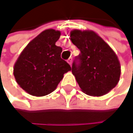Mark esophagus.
I'll list each match as a JSON object with an SVG mask.
<instances>
[{
  "mask_svg": "<svg viewBox=\"0 0 133 133\" xmlns=\"http://www.w3.org/2000/svg\"><path fill=\"white\" fill-rule=\"evenodd\" d=\"M67 62H68L70 65H72V58H69V59H68V60H67Z\"/></svg>",
  "mask_w": 133,
  "mask_h": 133,
  "instance_id": "obj_1",
  "label": "esophagus"
}]
</instances>
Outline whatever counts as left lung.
<instances>
[{"instance_id": "obj_1", "label": "left lung", "mask_w": 133, "mask_h": 133, "mask_svg": "<svg viewBox=\"0 0 133 133\" xmlns=\"http://www.w3.org/2000/svg\"><path fill=\"white\" fill-rule=\"evenodd\" d=\"M72 42L80 50L73 62L72 72L82 91L91 96H102L119 82L121 64L111 47L93 31L72 30Z\"/></svg>"}]
</instances>
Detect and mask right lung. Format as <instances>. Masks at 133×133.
Here are the masks:
<instances>
[{
    "label": "right lung",
    "instance_id": "obj_1",
    "mask_svg": "<svg viewBox=\"0 0 133 133\" xmlns=\"http://www.w3.org/2000/svg\"><path fill=\"white\" fill-rule=\"evenodd\" d=\"M61 31L47 29L31 40L16 61L13 75L19 87L33 96L41 97L53 92L71 71L70 65L61 57L62 49L56 42Z\"/></svg>",
    "mask_w": 133,
    "mask_h": 133
}]
</instances>
